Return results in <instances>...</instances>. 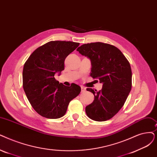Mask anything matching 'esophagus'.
<instances>
[{"label": "esophagus", "instance_id": "obj_1", "mask_svg": "<svg viewBox=\"0 0 157 157\" xmlns=\"http://www.w3.org/2000/svg\"><path fill=\"white\" fill-rule=\"evenodd\" d=\"M81 92H84L86 91V88L84 86H81Z\"/></svg>", "mask_w": 157, "mask_h": 157}]
</instances>
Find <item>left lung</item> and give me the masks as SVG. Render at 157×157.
I'll return each instance as SVG.
<instances>
[{
  "mask_svg": "<svg viewBox=\"0 0 157 157\" xmlns=\"http://www.w3.org/2000/svg\"><path fill=\"white\" fill-rule=\"evenodd\" d=\"M77 51L90 58V76L103 83V88L98 92L86 88L94 95V101L86 106L87 116L95 121L110 119L123 106L131 91L130 64L118 48L108 44H85L79 47Z\"/></svg>",
  "mask_w": 157,
  "mask_h": 157,
  "instance_id": "8db88e82",
  "label": "left lung"
}]
</instances>
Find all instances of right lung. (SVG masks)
<instances>
[{
	"instance_id": "obj_1",
	"label": "right lung",
	"mask_w": 157,
	"mask_h": 157,
	"mask_svg": "<svg viewBox=\"0 0 157 157\" xmlns=\"http://www.w3.org/2000/svg\"><path fill=\"white\" fill-rule=\"evenodd\" d=\"M79 43L51 41L33 52L24 65L23 88L32 107L47 119H58L65 114L70 101L77 97L81 87L66 86L54 78L64 70V62Z\"/></svg>"
}]
</instances>
